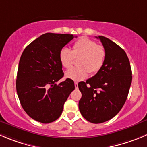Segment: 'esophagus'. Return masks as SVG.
Wrapping results in <instances>:
<instances>
[{"label": "esophagus", "mask_w": 147, "mask_h": 147, "mask_svg": "<svg viewBox=\"0 0 147 147\" xmlns=\"http://www.w3.org/2000/svg\"><path fill=\"white\" fill-rule=\"evenodd\" d=\"M74 86H75V88H76V89H77V88H78V83H77V82H75Z\"/></svg>", "instance_id": "1"}]
</instances>
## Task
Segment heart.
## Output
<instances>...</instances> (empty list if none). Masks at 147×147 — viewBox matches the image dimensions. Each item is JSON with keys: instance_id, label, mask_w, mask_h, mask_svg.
<instances>
[{"instance_id": "heart-1", "label": "heart", "mask_w": 147, "mask_h": 147, "mask_svg": "<svg viewBox=\"0 0 147 147\" xmlns=\"http://www.w3.org/2000/svg\"><path fill=\"white\" fill-rule=\"evenodd\" d=\"M105 57V47L86 37L76 40L73 44L71 50L63 47L59 53V61L65 68L71 67L75 58H79V67L71 68L65 74L67 79L74 81L83 80L88 76V72L91 74L98 72L104 64Z\"/></svg>"}]
</instances>
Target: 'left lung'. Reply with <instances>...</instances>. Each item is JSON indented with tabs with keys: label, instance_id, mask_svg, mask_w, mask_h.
Returning a JSON list of instances; mask_svg holds the SVG:
<instances>
[{
	"label": "left lung",
	"instance_id": "8db88e82",
	"mask_svg": "<svg viewBox=\"0 0 147 147\" xmlns=\"http://www.w3.org/2000/svg\"><path fill=\"white\" fill-rule=\"evenodd\" d=\"M100 39L106 51L101 69L86 82H79L82 92L79 108L92 123H101L115 116L126 101L132 82L129 60L123 49L103 36Z\"/></svg>",
	"mask_w": 147,
	"mask_h": 147
}]
</instances>
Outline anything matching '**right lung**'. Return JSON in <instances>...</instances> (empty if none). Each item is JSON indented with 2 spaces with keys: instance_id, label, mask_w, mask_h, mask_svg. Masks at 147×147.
Instances as JSON below:
<instances>
[{
  "instance_id": "add662e5",
  "label": "right lung",
  "mask_w": 147,
  "mask_h": 147,
  "mask_svg": "<svg viewBox=\"0 0 147 147\" xmlns=\"http://www.w3.org/2000/svg\"><path fill=\"white\" fill-rule=\"evenodd\" d=\"M75 36L46 33L31 42L23 51L19 63L16 92L22 107L29 117L42 123L56 121L74 82L63 76L59 53Z\"/></svg>"
}]
</instances>
